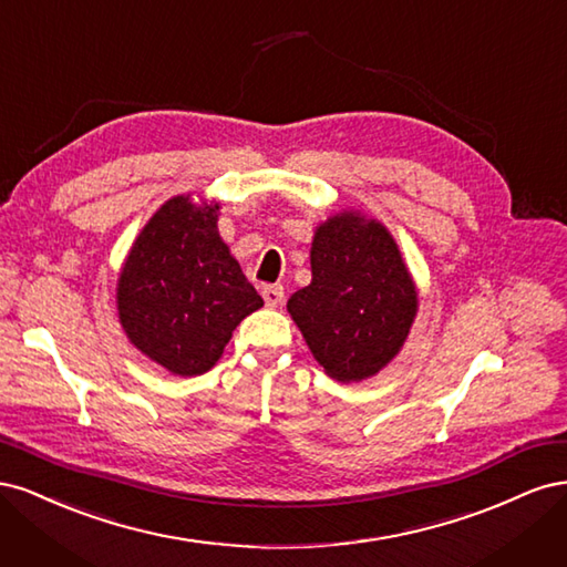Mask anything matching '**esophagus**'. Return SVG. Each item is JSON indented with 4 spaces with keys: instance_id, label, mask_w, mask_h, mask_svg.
<instances>
[{
    "instance_id": "obj_1",
    "label": "esophagus",
    "mask_w": 567,
    "mask_h": 567,
    "mask_svg": "<svg viewBox=\"0 0 567 567\" xmlns=\"http://www.w3.org/2000/svg\"><path fill=\"white\" fill-rule=\"evenodd\" d=\"M262 298H265L267 307H279L284 302V286H265Z\"/></svg>"
}]
</instances>
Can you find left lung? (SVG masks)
I'll use <instances>...</instances> for the list:
<instances>
[{"label": "left lung", "instance_id": "obj_1", "mask_svg": "<svg viewBox=\"0 0 567 567\" xmlns=\"http://www.w3.org/2000/svg\"><path fill=\"white\" fill-rule=\"evenodd\" d=\"M312 281L288 312L331 379H371L398 354L419 312L416 284L379 219L342 210L317 227Z\"/></svg>", "mask_w": 567, "mask_h": 567}]
</instances>
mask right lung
<instances>
[{"instance_id":"1","label":"right lung","mask_w":567,"mask_h":567,"mask_svg":"<svg viewBox=\"0 0 567 567\" xmlns=\"http://www.w3.org/2000/svg\"><path fill=\"white\" fill-rule=\"evenodd\" d=\"M219 203L175 196L136 236L117 317L136 350L175 375L210 371L238 323L265 305L217 231Z\"/></svg>"}]
</instances>
